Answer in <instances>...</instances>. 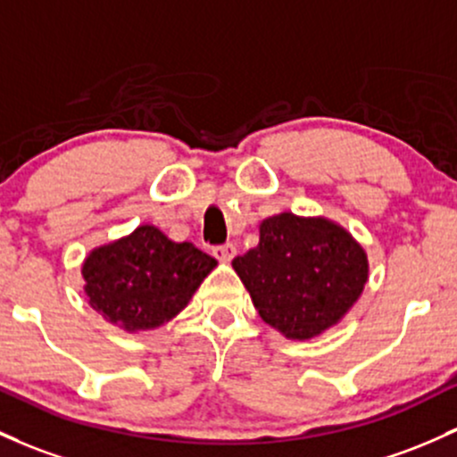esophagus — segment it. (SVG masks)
<instances>
[{
	"label": "esophagus",
	"instance_id": "obj_1",
	"mask_svg": "<svg viewBox=\"0 0 457 457\" xmlns=\"http://www.w3.org/2000/svg\"><path fill=\"white\" fill-rule=\"evenodd\" d=\"M214 258L220 260V262H232V258L237 255V245L234 243H225V245H219V247L212 249Z\"/></svg>",
	"mask_w": 457,
	"mask_h": 457
}]
</instances>
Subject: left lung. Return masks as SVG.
I'll return each mask as SVG.
<instances>
[{
  "mask_svg": "<svg viewBox=\"0 0 457 457\" xmlns=\"http://www.w3.org/2000/svg\"><path fill=\"white\" fill-rule=\"evenodd\" d=\"M264 323L308 340L353 308L369 279L362 245L325 217L275 214L260 223L258 247L232 262Z\"/></svg>",
  "mask_w": 457,
  "mask_h": 457,
  "instance_id": "left-lung-1",
  "label": "left lung"
}]
</instances>
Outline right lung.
I'll list each match as a JSON object with an SVG mask.
<instances>
[{"label":"right lung","instance_id":"obj_1","mask_svg":"<svg viewBox=\"0 0 457 457\" xmlns=\"http://www.w3.org/2000/svg\"><path fill=\"white\" fill-rule=\"evenodd\" d=\"M217 267L193 243H173L155 225L95 247L82 264L90 308L125 332H147L187 308Z\"/></svg>","mask_w":457,"mask_h":457}]
</instances>
